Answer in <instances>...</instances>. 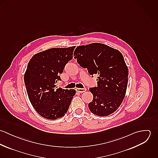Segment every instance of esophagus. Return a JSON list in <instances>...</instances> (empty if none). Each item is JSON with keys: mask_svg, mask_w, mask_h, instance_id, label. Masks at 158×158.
<instances>
[{"mask_svg": "<svg viewBox=\"0 0 158 158\" xmlns=\"http://www.w3.org/2000/svg\"><path fill=\"white\" fill-rule=\"evenodd\" d=\"M76 90L79 93H83L86 90V88H77Z\"/></svg>", "mask_w": 158, "mask_h": 158, "instance_id": "esophagus-1", "label": "esophagus"}]
</instances>
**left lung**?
I'll return each instance as SVG.
<instances>
[{
    "label": "left lung",
    "instance_id": "obj_1",
    "mask_svg": "<svg viewBox=\"0 0 158 158\" xmlns=\"http://www.w3.org/2000/svg\"><path fill=\"white\" fill-rule=\"evenodd\" d=\"M77 63L89 73L98 75L97 87L89 88L93 95L88 104L91 113L108 116L122 104L128 85V69L118 50L101 43L78 46L74 51Z\"/></svg>",
    "mask_w": 158,
    "mask_h": 158
}]
</instances>
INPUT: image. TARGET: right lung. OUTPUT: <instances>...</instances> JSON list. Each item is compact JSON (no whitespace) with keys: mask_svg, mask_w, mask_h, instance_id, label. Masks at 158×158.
<instances>
[{"mask_svg":"<svg viewBox=\"0 0 158 158\" xmlns=\"http://www.w3.org/2000/svg\"><path fill=\"white\" fill-rule=\"evenodd\" d=\"M75 46L52 48L34 55L28 63L24 83L30 102L43 117L56 120L63 117L75 95V89L56 87L60 75L72 59Z\"/></svg>","mask_w":158,"mask_h":158,"instance_id":"obj_1","label":"right lung"}]
</instances>
